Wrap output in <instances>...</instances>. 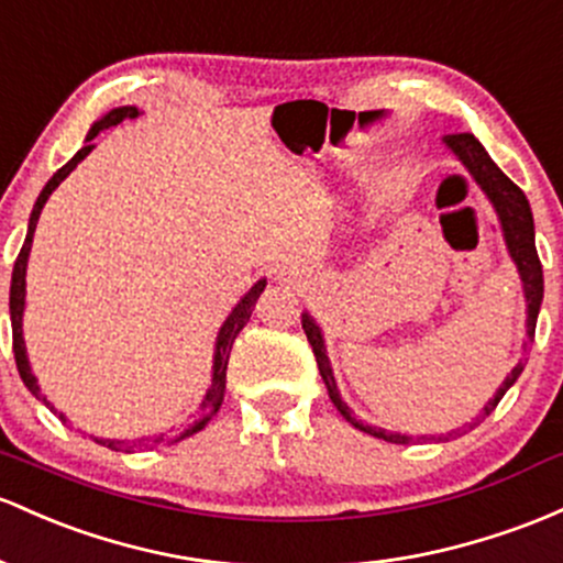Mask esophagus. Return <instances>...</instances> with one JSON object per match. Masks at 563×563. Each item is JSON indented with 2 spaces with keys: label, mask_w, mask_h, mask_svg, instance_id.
<instances>
[{
  "label": "esophagus",
  "mask_w": 563,
  "mask_h": 563,
  "mask_svg": "<svg viewBox=\"0 0 563 563\" xmlns=\"http://www.w3.org/2000/svg\"><path fill=\"white\" fill-rule=\"evenodd\" d=\"M275 272H277V277H283V280H286V277H291V275H296V272H299V264H294V262H280V264H275Z\"/></svg>",
  "instance_id": "esophagus-1"
}]
</instances>
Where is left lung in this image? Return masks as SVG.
Masks as SVG:
<instances>
[{
	"instance_id": "obj_1",
	"label": "left lung",
	"mask_w": 563,
	"mask_h": 563,
	"mask_svg": "<svg viewBox=\"0 0 563 563\" xmlns=\"http://www.w3.org/2000/svg\"><path fill=\"white\" fill-rule=\"evenodd\" d=\"M443 146L465 165V170L471 173V178L478 184L481 191L486 195V200L492 202L494 213L499 219V230H503V240L505 249H508V256L516 264L518 277H521V288H523V301H527V344L534 342V325H537V314H540V305H542V264L540 256H537V245H534V219H532V208H529L527 195L505 176L503 170L494 165V159L489 157V152L481 146V141L471 133H456V135H443ZM301 329L307 333V342L312 344L314 361H318L320 376L325 382V390H329L331 404L336 406L339 413L352 424V428L368 432V435L382 438V441L390 443H409L413 441V435L409 432H393L385 428H376V424L363 422V419L355 417V411L344 404L342 393H339L336 376H333L329 352H325V336L323 329L318 325V320L312 318L310 312H301ZM527 350V347H523ZM523 372V363L518 361L516 368L505 376L503 385L497 387V393L492 395L489 404L481 409V417H489V413L497 409V404L503 400V395L516 385V379Z\"/></svg>"
}]
</instances>
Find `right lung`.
<instances>
[{
	"label": "right lung",
	"mask_w": 563,
	"mask_h": 563,
	"mask_svg": "<svg viewBox=\"0 0 563 563\" xmlns=\"http://www.w3.org/2000/svg\"><path fill=\"white\" fill-rule=\"evenodd\" d=\"M139 114H141L139 107H117V109L107 111V114L98 117V120L92 122L88 135H85V146H82V150L74 154V157L69 159V163L64 165V168L53 173L51 181L45 184V189H42L40 197H36L34 211H31V216H29L26 240H23V249H21V253H18V258H15V267H12V280H10V323H12V352H15L18 374H21L23 385L29 387V393L34 395L36 400H42V404H45V406H51V409H53V404L45 398V395H42L40 382H36L34 372H31V363H29V355H26V342H23V310H26V267H29L31 243H34L36 221H40V213H42V208H45L47 197H51L53 191L58 189V184L64 181V178L69 176V173H71L74 168H77V165L82 163V159L88 157V154H90L92 150H96V144H92V139H96V135L101 133V131H107V128H111V125H120L122 120H135V117H139ZM264 286H267V277H262V280L253 283L251 291L245 294L243 299H240L238 305L232 307V312L227 314V320H224V323H221L219 333H216L211 385H208L206 398H202V404H200V417H197L195 422H191L187 430L178 432L176 438L157 435V438H152V443H178V441H184V438H189V435H195V432H200V430L206 428V424L211 422V419L216 417V411H219L221 400H224V390H227V363H230L232 344H234V339H238V333L243 331V325L251 320L253 305H256V299H258V296H262ZM53 411H55V409H53ZM60 419H64V422H66L64 413H60ZM92 441L101 443V446L111 449V452H133V449L146 446V441H150V438H135V441H120V438H96V435H92Z\"/></svg>",
	"instance_id": "add662e5"
}]
</instances>
